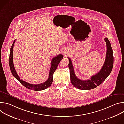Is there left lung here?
<instances>
[{
  "label": "left lung",
  "mask_w": 124,
  "mask_h": 124,
  "mask_svg": "<svg viewBox=\"0 0 124 124\" xmlns=\"http://www.w3.org/2000/svg\"><path fill=\"white\" fill-rule=\"evenodd\" d=\"M104 41L107 44V54L104 63L100 71L95 75L92 76L90 79L82 80L78 78L76 76L71 59L68 57L70 81L76 88L84 90L94 89L102 83L110 75L113 66V51L108 38H105Z\"/></svg>",
  "instance_id": "left-lung-1"
}]
</instances>
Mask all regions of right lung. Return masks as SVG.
I'll return each instance as SVG.
<instances>
[{
	"mask_svg": "<svg viewBox=\"0 0 124 124\" xmlns=\"http://www.w3.org/2000/svg\"><path fill=\"white\" fill-rule=\"evenodd\" d=\"M15 41L16 40H14L13 44H12V46L10 48L9 61L10 70L12 75L17 80L20 82V83L22 84H23L24 87L28 88L29 89L33 90L34 91H41V90H43L46 89V88L49 87L52 84V82L53 81V74H54V72L55 71V70L57 69L59 62L63 58V55L60 54L52 58L51 60V67L49 70V77L46 81L41 84H30L29 83H28L25 81L23 80L22 79H20L19 76L17 74L16 70L15 69V67L13 63V49Z\"/></svg>",
	"mask_w": 124,
	"mask_h": 124,
	"instance_id": "right-lung-1",
	"label": "right lung"
}]
</instances>
